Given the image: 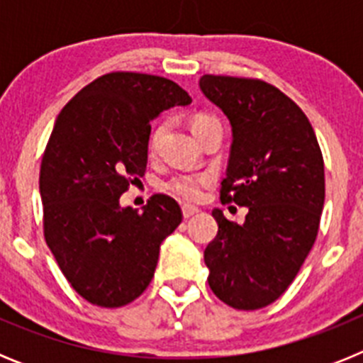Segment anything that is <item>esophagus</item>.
I'll return each instance as SVG.
<instances>
[{
  "label": "esophagus",
  "instance_id": "obj_1",
  "mask_svg": "<svg viewBox=\"0 0 363 363\" xmlns=\"http://www.w3.org/2000/svg\"><path fill=\"white\" fill-rule=\"evenodd\" d=\"M182 213H184V218H191L198 213V209L196 207H189V205H184V207H182Z\"/></svg>",
  "mask_w": 363,
  "mask_h": 363
}]
</instances>
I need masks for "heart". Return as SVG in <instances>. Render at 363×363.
Returning a JSON list of instances; mask_svg holds the SVG:
<instances>
[{
    "mask_svg": "<svg viewBox=\"0 0 363 363\" xmlns=\"http://www.w3.org/2000/svg\"><path fill=\"white\" fill-rule=\"evenodd\" d=\"M213 123H218L214 118L205 116V114H198V116L192 118L191 129H192V133L198 134L201 129H203V127H207V125H213ZM165 127H167L165 123H160L158 127L152 130V134H150V140H149L150 150H156V147H158L163 133H165ZM211 182H213L211 174H178L163 184V191L169 192V194H172V196L178 198V200L192 203V201L201 200L205 187H207Z\"/></svg>",
    "mask_w": 363,
    "mask_h": 363,
    "instance_id": "b5f03b06",
    "label": "heart"
}]
</instances>
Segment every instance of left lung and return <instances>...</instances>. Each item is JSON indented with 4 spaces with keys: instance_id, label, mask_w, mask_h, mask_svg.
<instances>
[{
    "instance_id": "obj_1",
    "label": "left lung",
    "mask_w": 363,
    "mask_h": 363,
    "mask_svg": "<svg viewBox=\"0 0 363 363\" xmlns=\"http://www.w3.org/2000/svg\"><path fill=\"white\" fill-rule=\"evenodd\" d=\"M200 91L233 127L221 200L249 209L242 225L213 211L207 280L227 306L255 311L285 293L314 245L325 200L322 150L306 114L277 86L205 74Z\"/></svg>"
}]
</instances>
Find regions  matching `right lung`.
Listing matches in <instances>:
<instances>
[{
    "label": "right lung",
    "mask_w": 363,
    "mask_h": 363,
    "mask_svg": "<svg viewBox=\"0 0 363 363\" xmlns=\"http://www.w3.org/2000/svg\"><path fill=\"white\" fill-rule=\"evenodd\" d=\"M174 82L111 72L82 89L57 114L40 171L47 245L79 296L121 307L149 287L160 245L182 223V209L156 194L142 209L120 196L143 176L150 121L191 105Z\"/></svg>",
    "instance_id": "1"
}]
</instances>
